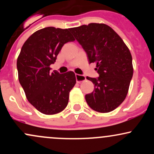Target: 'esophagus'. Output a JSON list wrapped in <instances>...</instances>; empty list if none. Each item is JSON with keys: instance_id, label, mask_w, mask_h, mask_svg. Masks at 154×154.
I'll return each instance as SVG.
<instances>
[{"instance_id": "esophagus-1", "label": "esophagus", "mask_w": 154, "mask_h": 154, "mask_svg": "<svg viewBox=\"0 0 154 154\" xmlns=\"http://www.w3.org/2000/svg\"><path fill=\"white\" fill-rule=\"evenodd\" d=\"M75 77H76V80H77V82H78V83L82 82H83V81H85L86 79L85 76L78 75V74H76Z\"/></svg>"}]
</instances>
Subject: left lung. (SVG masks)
<instances>
[{
    "label": "left lung",
    "instance_id": "left-lung-1",
    "mask_svg": "<svg viewBox=\"0 0 154 154\" xmlns=\"http://www.w3.org/2000/svg\"><path fill=\"white\" fill-rule=\"evenodd\" d=\"M87 54L89 63H96L98 78L87 77L94 91L85 95L92 109L100 113L114 110L124 101L133 75L130 51L112 28L105 24L69 29Z\"/></svg>",
    "mask_w": 154,
    "mask_h": 154
}]
</instances>
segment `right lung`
Here are the masks:
<instances>
[{"instance_id": "right-lung-1", "label": "right lung", "mask_w": 154, "mask_h": 154, "mask_svg": "<svg viewBox=\"0 0 154 154\" xmlns=\"http://www.w3.org/2000/svg\"><path fill=\"white\" fill-rule=\"evenodd\" d=\"M74 40L69 29L48 26L33 33L21 49L17 63L19 82L29 103L44 114L61 112L68 104L75 74L51 73L50 66L63 45Z\"/></svg>"}]
</instances>
